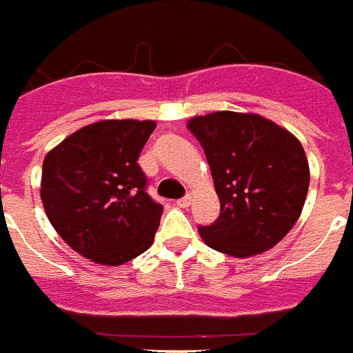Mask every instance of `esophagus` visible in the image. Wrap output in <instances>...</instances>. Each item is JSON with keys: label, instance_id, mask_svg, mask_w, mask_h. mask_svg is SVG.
<instances>
[{"label": "esophagus", "instance_id": "34e87169", "mask_svg": "<svg viewBox=\"0 0 353 353\" xmlns=\"http://www.w3.org/2000/svg\"><path fill=\"white\" fill-rule=\"evenodd\" d=\"M190 203H192V197H190V195H186V197H182L176 201V205H179L180 208H188V206H190Z\"/></svg>", "mask_w": 353, "mask_h": 353}]
</instances>
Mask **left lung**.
Here are the masks:
<instances>
[{
	"label": "left lung",
	"instance_id": "8db88e82",
	"mask_svg": "<svg viewBox=\"0 0 353 353\" xmlns=\"http://www.w3.org/2000/svg\"><path fill=\"white\" fill-rule=\"evenodd\" d=\"M188 130L205 148L221 212L199 227L208 248L245 259L287 236L305 205L309 161L287 128L256 113L216 111Z\"/></svg>",
	"mask_w": 353,
	"mask_h": 353
}]
</instances>
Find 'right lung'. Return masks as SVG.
I'll use <instances>...</instances> for the list:
<instances>
[{
	"label": "right lung",
	"mask_w": 353,
	"mask_h": 353,
	"mask_svg": "<svg viewBox=\"0 0 353 353\" xmlns=\"http://www.w3.org/2000/svg\"><path fill=\"white\" fill-rule=\"evenodd\" d=\"M154 128V121H98L44 158V212L57 234L91 262L121 266L154 242L163 206L145 192L147 176L137 163Z\"/></svg>",
	"instance_id": "obj_1"
}]
</instances>
